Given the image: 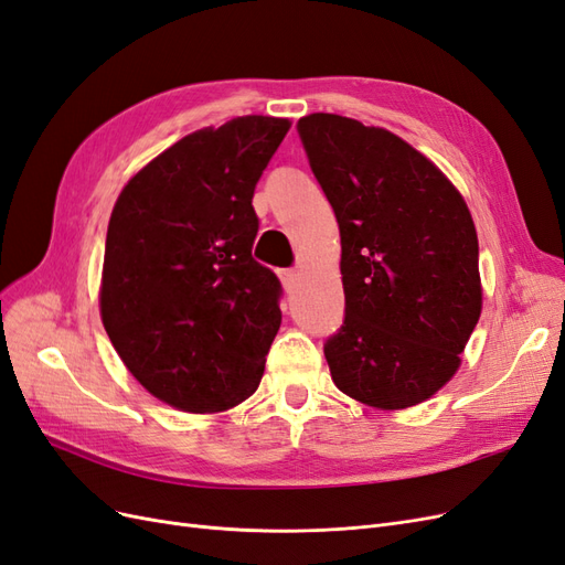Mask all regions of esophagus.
<instances>
[{"label": "esophagus", "instance_id": "34e87169", "mask_svg": "<svg viewBox=\"0 0 565 565\" xmlns=\"http://www.w3.org/2000/svg\"><path fill=\"white\" fill-rule=\"evenodd\" d=\"M278 278H280L282 287L289 292V289H292L297 285V280H299V273L295 268H282V270H278Z\"/></svg>", "mask_w": 565, "mask_h": 565}]
</instances>
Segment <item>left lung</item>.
I'll return each mask as SVG.
<instances>
[{"label": "left lung", "mask_w": 565, "mask_h": 565, "mask_svg": "<svg viewBox=\"0 0 565 565\" xmlns=\"http://www.w3.org/2000/svg\"><path fill=\"white\" fill-rule=\"evenodd\" d=\"M297 129L341 235L347 318L324 344L332 382L377 409L424 403L455 377L483 309L467 202L388 129L332 113Z\"/></svg>", "instance_id": "obj_1"}]
</instances>
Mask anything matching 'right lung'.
Returning <instances> with one entry per match:
<instances>
[{
  "instance_id": "obj_1",
  "label": "right lung",
  "mask_w": 565,
  "mask_h": 565,
  "mask_svg": "<svg viewBox=\"0 0 565 565\" xmlns=\"http://www.w3.org/2000/svg\"><path fill=\"white\" fill-rule=\"evenodd\" d=\"M289 127L245 115L188 134L113 207L100 320L134 380L183 413H224L262 382L282 313L280 280L252 259V198Z\"/></svg>"
}]
</instances>
